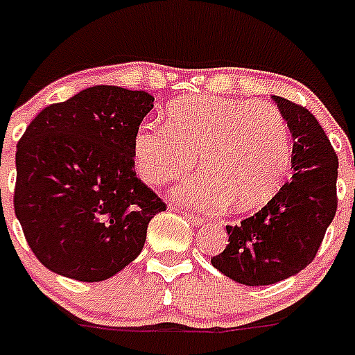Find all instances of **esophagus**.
I'll use <instances>...</instances> for the list:
<instances>
[{
  "mask_svg": "<svg viewBox=\"0 0 355 355\" xmlns=\"http://www.w3.org/2000/svg\"><path fill=\"white\" fill-rule=\"evenodd\" d=\"M185 218H187V220H189V222L192 223V225H203V223H205V220H203V218L194 216L192 212H185Z\"/></svg>",
  "mask_w": 355,
  "mask_h": 355,
  "instance_id": "obj_1",
  "label": "esophagus"
}]
</instances>
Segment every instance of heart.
Returning <instances> with one entry per match:
<instances>
[{"label": "heart", "instance_id": "heart-1", "mask_svg": "<svg viewBox=\"0 0 355 355\" xmlns=\"http://www.w3.org/2000/svg\"><path fill=\"white\" fill-rule=\"evenodd\" d=\"M139 174L150 185L183 178L200 155L203 174L178 196L198 209L243 212L279 192L291 164V133L269 102L185 97L166 110V124H143L133 139Z\"/></svg>", "mask_w": 355, "mask_h": 355}]
</instances>
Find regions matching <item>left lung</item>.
Listing matches in <instances>:
<instances>
[{
    "mask_svg": "<svg viewBox=\"0 0 355 355\" xmlns=\"http://www.w3.org/2000/svg\"><path fill=\"white\" fill-rule=\"evenodd\" d=\"M293 135L290 181L238 225L211 263L245 286H269L311 263L337 211V154L313 113L273 97Z\"/></svg>",
    "mask_w": 355,
    "mask_h": 355,
    "instance_id": "left-lung-1",
    "label": "left lung"
}]
</instances>
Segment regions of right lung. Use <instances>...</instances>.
Returning a JSON list of instances; mask_svg holds the SVG:
<instances>
[{
  "mask_svg": "<svg viewBox=\"0 0 355 355\" xmlns=\"http://www.w3.org/2000/svg\"><path fill=\"white\" fill-rule=\"evenodd\" d=\"M154 97L93 86L33 119L16 150L14 212L45 268L106 280L143 251L166 203L135 175L133 139Z\"/></svg>",
  "mask_w": 355,
  "mask_h": 355,
  "instance_id": "add662e5",
  "label": "right lung"
}]
</instances>
